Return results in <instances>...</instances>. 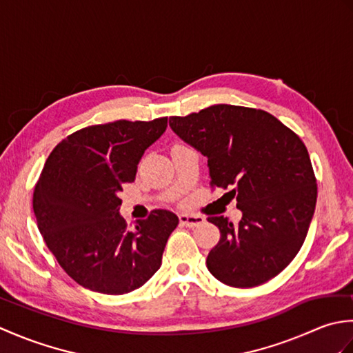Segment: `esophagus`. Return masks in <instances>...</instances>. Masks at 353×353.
<instances>
[{"label":"esophagus","mask_w":353,"mask_h":353,"mask_svg":"<svg viewBox=\"0 0 353 353\" xmlns=\"http://www.w3.org/2000/svg\"><path fill=\"white\" fill-rule=\"evenodd\" d=\"M179 221H181V224H183V226L194 228V226H199V224H203L205 219L197 214H179Z\"/></svg>","instance_id":"esophagus-1"}]
</instances>
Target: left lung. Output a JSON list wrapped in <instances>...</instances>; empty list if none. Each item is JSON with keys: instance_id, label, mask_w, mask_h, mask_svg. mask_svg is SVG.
Returning a JSON list of instances; mask_svg holds the SVG:
<instances>
[{"instance_id": "obj_1", "label": "left lung", "mask_w": 353, "mask_h": 353, "mask_svg": "<svg viewBox=\"0 0 353 353\" xmlns=\"http://www.w3.org/2000/svg\"><path fill=\"white\" fill-rule=\"evenodd\" d=\"M170 127L208 157L211 186L229 190L243 212L238 224L208 216L221 234L208 254L209 272L235 288L279 274L301 250L317 201L303 141L268 112L232 104L170 117Z\"/></svg>"}]
</instances>
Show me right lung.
I'll use <instances>...</instances> for the list:
<instances>
[{"label": "right lung", "instance_id": "1", "mask_svg": "<svg viewBox=\"0 0 353 353\" xmlns=\"http://www.w3.org/2000/svg\"><path fill=\"white\" fill-rule=\"evenodd\" d=\"M168 118L89 125L50 153L33 192L37 229L50 252L81 287L125 294L142 287L162 264L179 219L154 209L134 229L119 215L125 182H133L145 150Z\"/></svg>", "mask_w": 353, "mask_h": 353}]
</instances>
